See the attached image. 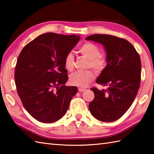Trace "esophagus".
Masks as SVG:
<instances>
[{"mask_svg":"<svg viewBox=\"0 0 154 154\" xmlns=\"http://www.w3.org/2000/svg\"><path fill=\"white\" fill-rule=\"evenodd\" d=\"M86 89H84V88H81V87H79L78 88V91H79V92H83V91H85Z\"/></svg>","mask_w":154,"mask_h":154,"instance_id":"1","label":"esophagus"}]
</instances>
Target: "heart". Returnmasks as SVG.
<instances>
[{
  "instance_id": "obj_1",
  "label": "heart",
  "mask_w": 154,
  "mask_h": 154,
  "mask_svg": "<svg viewBox=\"0 0 154 154\" xmlns=\"http://www.w3.org/2000/svg\"><path fill=\"white\" fill-rule=\"evenodd\" d=\"M78 51L81 55L88 59L87 67H92L98 72L105 69L107 65L106 57L100 54L99 47L91 42H85L78 48ZM64 65L69 71H73L74 68V57L71 52H69L64 58ZM94 73L93 70L77 71L72 73L69 77V81L72 85L85 87L94 79Z\"/></svg>"
}]
</instances>
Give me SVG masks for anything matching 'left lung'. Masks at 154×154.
I'll list each match as a JSON object with an SVG mask.
<instances>
[{"mask_svg": "<svg viewBox=\"0 0 154 154\" xmlns=\"http://www.w3.org/2000/svg\"><path fill=\"white\" fill-rule=\"evenodd\" d=\"M85 39L103 45L107 61L96 80L106 89L91 88L94 98L89 103V110L99 120L113 122L126 113L138 93L141 80L140 55L125 39L107 34H93Z\"/></svg>", "mask_w": 154, "mask_h": 154, "instance_id": "obj_1", "label": "left lung"}]
</instances>
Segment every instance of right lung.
Returning <instances> with one entry per match:
<instances>
[{"mask_svg": "<svg viewBox=\"0 0 154 154\" xmlns=\"http://www.w3.org/2000/svg\"><path fill=\"white\" fill-rule=\"evenodd\" d=\"M80 40L79 35L45 33L22 49L16 62L14 79L23 106L35 119L56 122L67 112L77 87L68 79L64 58Z\"/></svg>", "mask_w": 154, "mask_h": 154, "instance_id": "right-lung-1", "label": "right lung"}]
</instances>
